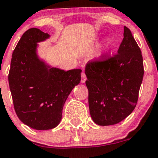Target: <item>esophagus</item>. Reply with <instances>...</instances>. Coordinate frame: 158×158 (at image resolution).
Segmentation results:
<instances>
[{
  "label": "esophagus",
  "mask_w": 158,
  "mask_h": 158,
  "mask_svg": "<svg viewBox=\"0 0 158 158\" xmlns=\"http://www.w3.org/2000/svg\"><path fill=\"white\" fill-rule=\"evenodd\" d=\"M86 80H87V76H86L85 73L84 72H82L81 73V83H84L86 81Z\"/></svg>",
  "instance_id": "esophagus-1"
}]
</instances>
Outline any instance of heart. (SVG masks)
<instances>
[{
    "mask_svg": "<svg viewBox=\"0 0 158 158\" xmlns=\"http://www.w3.org/2000/svg\"><path fill=\"white\" fill-rule=\"evenodd\" d=\"M111 42H112V41H111V40H109L108 43H109V44H110H110H111Z\"/></svg>",
    "mask_w": 158,
    "mask_h": 158,
    "instance_id": "obj_1",
    "label": "heart"
}]
</instances>
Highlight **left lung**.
Segmentation results:
<instances>
[{
    "label": "left lung",
    "instance_id": "obj_1",
    "mask_svg": "<svg viewBox=\"0 0 158 158\" xmlns=\"http://www.w3.org/2000/svg\"><path fill=\"white\" fill-rule=\"evenodd\" d=\"M124 38L113 55H101L86 65L91 118L100 126L120 123L135 108L144 76L141 49L131 31L124 27Z\"/></svg>",
    "mask_w": 158,
    "mask_h": 158
}]
</instances>
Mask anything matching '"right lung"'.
<instances>
[{
    "label": "right lung",
    "instance_id": "right-lung-1",
    "mask_svg": "<svg viewBox=\"0 0 158 158\" xmlns=\"http://www.w3.org/2000/svg\"><path fill=\"white\" fill-rule=\"evenodd\" d=\"M48 37L36 28L26 31L14 48L8 74L17 116L36 130L51 129L59 124L64 104L81 81L82 71L50 68L39 59L37 43Z\"/></svg>",
    "mask_w": 158,
    "mask_h": 158
}]
</instances>
